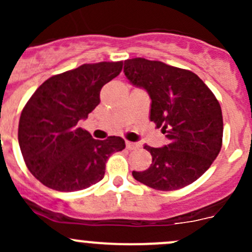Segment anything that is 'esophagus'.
I'll return each mask as SVG.
<instances>
[{
  "mask_svg": "<svg viewBox=\"0 0 252 252\" xmlns=\"http://www.w3.org/2000/svg\"><path fill=\"white\" fill-rule=\"evenodd\" d=\"M126 149L128 150H134L139 146L136 142H131V141H126Z\"/></svg>",
  "mask_w": 252,
  "mask_h": 252,
  "instance_id": "obj_1",
  "label": "esophagus"
}]
</instances>
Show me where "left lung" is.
I'll use <instances>...</instances> for the list:
<instances>
[{
	"mask_svg": "<svg viewBox=\"0 0 252 252\" xmlns=\"http://www.w3.org/2000/svg\"><path fill=\"white\" fill-rule=\"evenodd\" d=\"M124 74L129 83L149 94L150 119L169 140L163 147L145 145L152 164L146 171H133V177L162 191L194 183L222 147L223 117L217 98L195 73L159 61L126 60Z\"/></svg>",
	"mask_w": 252,
	"mask_h": 252,
	"instance_id": "left-lung-1",
	"label": "left lung"
}]
</instances>
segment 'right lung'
<instances>
[{
    "label": "right lung",
    "mask_w": 252,
    "mask_h": 252,
    "mask_svg": "<svg viewBox=\"0 0 252 252\" xmlns=\"http://www.w3.org/2000/svg\"><path fill=\"white\" fill-rule=\"evenodd\" d=\"M122 68L123 62H100L53 75L23 108L20 151L30 173L47 188L70 192L96 184L108 157L126 147L119 136L96 140L78 126L100 103L102 86Z\"/></svg>",
    "instance_id": "obj_1"
}]
</instances>
